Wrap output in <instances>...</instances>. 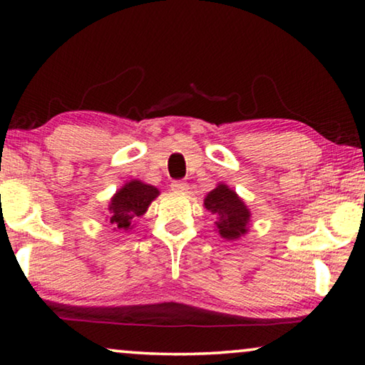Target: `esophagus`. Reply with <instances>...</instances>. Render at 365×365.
<instances>
[{
	"label": "esophagus",
	"instance_id": "1",
	"mask_svg": "<svg viewBox=\"0 0 365 365\" xmlns=\"http://www.w3.org/2000/svg\"><path fill=\"white\" fill-rule=\"evenodd\" d=\"M170 188H172V191H175V193H187V191H188V183H185V182H172Z\"/></svg>",
	"mask_w": 365,
	"mask_h": 365
}]
</instances>
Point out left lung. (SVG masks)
<instances>
[{
	"mask_svg": "<svg viewBox=\"0 0 365 365\" xmlns=\"http://www.w3.org/2000/svg\"><path fill=\"white\" fill-rule=\"evenodd\" d=\"M202 206L215 215V232L224 240L237 242L250 232V207L228 185L217 183V187L206 195Z\"/></svg>",
	"mask_w": 365,
	"mask_h": 365,
	"instance_id": "1",
	"label": "left lung"
}]
</instances>
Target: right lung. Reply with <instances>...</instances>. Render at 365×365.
<instances>
[{
	"mask_svg": "<svg viewBox=\"0 0 365 365\" xmlns=\"http://www.w3.org/2000/svg\"><path fill=\"white\" fill-rule=\"evenodd\" d=\"M159 196V190L150 183L132 178L115 191L108 205L106 222L114 232H130L135 220L145 215L151 202Z\"/></svg>",
	"mask_w": 365,
	"mask_h": 365,
	"instance_id": "obj_1",
	"label": "right lung"
}]
</instances>
